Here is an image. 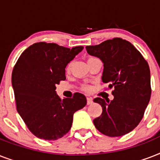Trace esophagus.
Instances as JSON below:
<instances>
[{
	"label": "esophagus",
	"instance_id": "obj_1",
	"mask_svg": "<svg viewBox=\"0 0 160 160\" xmlns=\"http://www.w3.org/2000/svg\"><path fill=\"white\" fill-rule=\"evenodd\" d=\"M86 100H87V105H91L93 103V99L90 97H87L86 98Z\"/></svg>",
	"mask_w": 160,
	"mask_h": 160
}]
</instances>
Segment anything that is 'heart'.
Returning a JSON list of instances; mask_svg holds the SVG:
<instances>
[{
    "mask_svg": "<svg viewBox=\"0 0 160 160\" xmlns=\"http://www.w3.org/2000/svg\"><path fill=\"white\" fill-rule=\"evenodd\" d=\"M92 58L94 57H90L88 60H90V59H92ZM70 70V64H68L67 66H66V68H65V70H66V72H69ZM82 89L84 90H85V91H90V90H91V87H90V85H84L82 87Z\"/></svg>",
    "mask_w": 160,
    "mask_h": 160,
    "instance_id": "obj_1",
    "label": "heart"
}]
</instances>
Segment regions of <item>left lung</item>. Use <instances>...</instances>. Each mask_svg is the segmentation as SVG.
<instances>
[{
	"label": "left lung",
	"mask_w": 160,
	"mask_h": 160,
	"mask_svg": "<svg viewBox=\"0 0 160 160\" xmlns=\"http://www.w3.org/2000/svg\"><path fill=\"white\" fill-rule=\"evenodd\" d=\"M85 48L88 54L102 60V81L113 88V100H94L102 107L101 115L93 121L95 128L109 137L128 134L141 121L150 100L149 65L130 42L121 38Z\"/></svg>",
	"instance_id": "left-lung-1"
}]
</instances>
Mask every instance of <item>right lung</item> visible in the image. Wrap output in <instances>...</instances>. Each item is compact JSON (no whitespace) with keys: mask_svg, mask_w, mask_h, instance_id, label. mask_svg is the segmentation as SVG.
<instances>
[{"mask_svg":"<svg viewBox=\"0 0 160 160\" xmlns=\"http://www.w3.org/2000/svg\"><path fill=\"white\" fill-rule=\"evenodd\" d=\"M83 46L72 49L39 42L29 46L14 66L11 83L16 109L37 138L55 140L69 132L74 113L86 105L83 94L61 100L56 85L65 80V67Z\"/></svg>","mask_w":160,"mask_h":160,"instance_id":"right-lung-1","label":"right lung"}]
</instances>
